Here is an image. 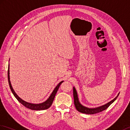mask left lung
<instances>
[{
    "mask_svg": "<svg viewBox=\"0 0 130 130\" xmlns=\"http://www.w3.org/2000/svg\"><path fill=\"white\" fill-rule=\"evenodd\" d=\"M73 95H74V105H75V107L76 108V110L79 111V112H80L81 113L91 115V114H95V113L100 112L101 111L106 110L108 107H109V106L111 104L113 103V102L116 100V99L117 98L118 96L119 95V93L117 95V96L115 98L112 100L108 102V103L106 104L105 105H102V106H99L96 108H89L85 106H84L83 105H81L80 103L79 99H78L77 91L74 87H73Z\"/></svg>",
    "mask_w": 130,
    "mask_h": 130,
    "instance_id": "1",
    "label": "left lung"
}]
</instances>
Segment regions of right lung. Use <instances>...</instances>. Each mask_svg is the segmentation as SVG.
<instances>
[{
	"label": "right lung",
	"instance_id": "1",
	"mask_svg": "<svg viewBox=\"0 0 130 130\" xmlns=\"http://www.w3.org/2000/svg\"><path fill=\"white\" fill-rule=\"evenodd\" d=\"M9 64L8 66V83H9V85L10 88L12 93H13L14 96L15 97V98L18 100L19 102H20L21 104H22L23 105H24V106L30 108V109L32 110H46L49 108L51 105H52L53 102L54 101V99L55 98V96L56 95V93L58 91V90L59 88V87L61 85V83L64 82V81H62L61 82L59 83V84L57 85L55 88L54 89L52 93H51L50 96L49 97L46 101L44 102H42V103L40 104H31V103H29V102H26L25 101H24L23 100H22L21 98H20L18 95L15 93V92L14 91V89H13V87L11 86V84L10 83V75H9Z\"/></svg>",
	"mask_w": 130,
	"mask_h": 130
}]
</instances>
